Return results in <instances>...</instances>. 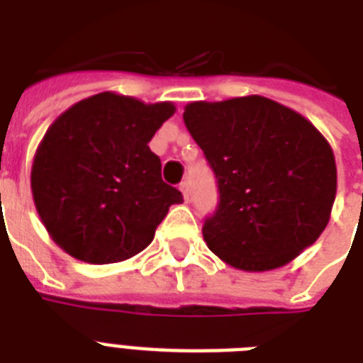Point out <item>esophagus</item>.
Wrapping results in <instances>:
<instances>
[{"label":"esophagus","instance_id":"1","mask_svg":"<svg viewBox=\"0 0 363 363\" xmlns=\"http://www.w3.org/2000/svg\"><path fill=\"white\" fill-rule=\"evenodd\" d=\"M179 190L182 192V198H184V201H188V199H190V188H188V182H182L181 186H179Z\"/></svg>","mask_w":363,"mask_h":363}]
</instances>
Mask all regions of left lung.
Segmentation results:
<instances>
[{
    "label": "left lung",
    "instance_id": "8db88e82",
    "mask_svg": "<svg viewBox=\"0 0 363 363\" xmlns=\"http://www.w3.org/2000/svg\"><path fill=\"white\" fill-rule=\"evenodd\" d=\"M182 116L218 181V211L203 226L211 252L258 273L286 265L320 238L337 167L305 116L264 96L192 101Z\"/></svg>",
    "mask_w": 363,
    "mask_h": 363
}]
</instances>
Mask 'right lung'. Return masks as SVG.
<instances>
[{"instance_id":"1","label":"right lung","mask_w":363,"mask_h":363,"mask_svg":"<svg viewBox=\"0 0 363 363\" xmlns=\"http://www.w3.org/2000/svg\"><path fill=\"white\" fill-rule=\"evenodd\" d=\"M171 101L145 104L101 92L50 124L31 164V196L48 235L86 264H116L152 242L177 188L162 181L148 143L175 115Z\"/></svg>"}]
</instances>
